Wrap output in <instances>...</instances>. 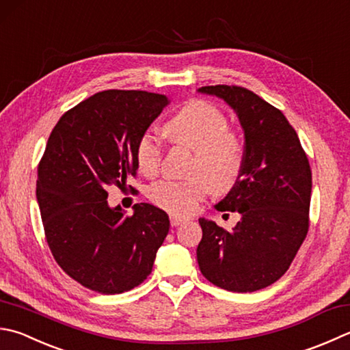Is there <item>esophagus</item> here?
Segmentation results:
<instances>
[{
  "instance_id": "34e87169",
  "label": "esophagus",
  "mask_w": 350,
  "mask_h": 350,
  "mask_svg": "<svg viewBox=\"0 0 350 350\" xmlns=\"http://www.w3.org/2000/svg\"><path fill=\"white\" fill-rule=\"evenodd\" d=\"M187 219L184 216H180V215H170V226L172 227H176V226H180V224H183V222H186Z\"/></svg>"
}]
</instances>
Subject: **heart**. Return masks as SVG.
Segmentation results:
<instances>
[{
  "label": "heart",
  "mask_w": 350,
  "mask_h": 350,
  "mask_svg": "<svg viewBox=\"0 0 350 350\" xmlns=\"http://www.w3.org/2000/svg\"><path fill=\"white\" fill-rule=\"evenodd\" d=\"M169 140L176 146L193 150L189 180H163L149 189V200L157 207L174 215H189L196 210L210 190L226 192L241 176L243 149L237 137L230 133L227 117L213 105L196 100L170 117L166 126ZM163 144L160 138L144 133L135 146L138 170L154 176L160 170Z\"/></svg>",
  "instance_id": "heart-1"
}]
</instances>
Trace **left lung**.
<instances>
[{
    "label": "left lung",
    "mask_w": 350,
    "mask_h": 350,
    "mask_svg": "<svg viewBox=\"0 0 350 350\" xmlns=\"http://www.w3.org/2000/svg\"><path fill=\"white\" fill-rule=\"evenodd\" d=\"M198 91L230 105L245 137L241 176L216 204L219 212L241 213V221L227 232L200 217L198 265L227 291H259L288 271L308 234L311 167L286 117L253 91L236 85Z\"/></svg>",
    "instance_id": "1"
}]
</instances>
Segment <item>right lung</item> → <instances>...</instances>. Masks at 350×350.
Instances as JSON below:
<instances>
[{"mask_svg":"<svg viewBox=\"0 0 350 350\" xmlns=\"http://www.w3.org/2000/svg\"><path fill=\"white\" fill-rule=\"evenodd\" d=\"M167 103L148 91H102L67 111L49 137L36 181L45 239L57 265L91 291L140 285L169 233L167 213L152 204L126 216L107 201L108 186L135 176L138 138Z\"/></svg>","mask_w":350,"mask_h":350,"instance_id":"add662e5","label":"right lung"}]
</instances>
